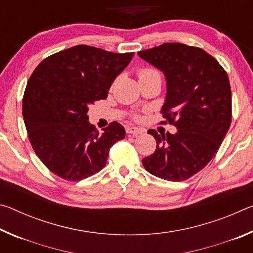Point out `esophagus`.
I'll list each match as a JSON object with an SVG mask.
<instances>
[{"label":"esophagus","instance_id":"1","mask_svg":"<svg viewBox=\"0 0 253 253\" xmlns=\"http://www.w3.org/2000/svg\"><path fill=\"white\" fill-rule=\"evenodd\" d=\"M145 130L142 129V128H138V127H132V126H128L126 127V132L127 134H131V135H138V134H142Z\"/></svg>","mask_w":253,"mask_h":253}]
</instances>
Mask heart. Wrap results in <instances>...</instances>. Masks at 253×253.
<instances>
[{"mask_svg": "<svg viewBox=\"0 0 253 253\" xmlns=\"http://www.w3.org/2000/svg\"><path fill=\"white\" fill-rule=\"evenodd\" d=\"M154 75H158V72L155 71L154 69H143L142 71H139V79L140 78H145V77H149V76H154Z\"/></svg>", "mask_w": 253, "mask_h": 253, "instance_id": "b5f03b06", "label": "heart"}]
</instances>
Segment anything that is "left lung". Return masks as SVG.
Returning a JSON list of instances; mask_svg holds the SVG:
<instances>
[{"instance_id": "obj_1", "label": "left lung", "mask_w": 253, "mask_h": 253, "mask_svg": "<svg viewBox=\"0 0 253 253\" xmlns=\"http://www.w3.org/2000/svg\"><path fill=\"white\" fill-rule=\"evenodd\" d=\"M165 76L163 117L176 127L175 134H148L156 149L145 157L148 173L170 182L193 176L208 165L231 125V88L220 63L204 50L183 43H164L138 52Z\"/></svg>"}]
</instances>
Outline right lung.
Instances as JSON below:
<instances>
[{
  "instance_id": "add662e5",
  "label": "right lung",
  "mask_w": 253,
  "mask_h": 253,
  "mask_svg": "<svg viewBox=\"0 0 253 253\" xmlns=\"http://www.w3.org/2000/svg\"><path fill=\"white\" fill-rule=\"evenodd\" d=\"M132 55L80 44L50 55L33 71L23 119L34 152L51 172L77 182L105 168L110 147L126 132L113 122L99 134L87 113L93 102L106 99Z\"/></svg>"
}]
</instances>
